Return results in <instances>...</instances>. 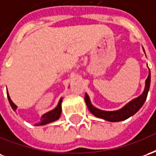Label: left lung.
I'll return each instance as SVG.
<instances>
[{"mask_svg": "<svg viewBox=\"0 0 156 156\" xmlns=\"http://www.w3.org/2000/svg\"><path fill=\"white\" fill-rule=\"evenodd\" d=\"M150 86H151V71L149 69V75H148L147 79L145 80V87L142 94L140 95L138 98L129 102L127 105H124L122 108L119 110H115V111H105V110L95 108L91 104V101L87 94H85L84 100L89 111L94 116L109 121V122H119V121L127 119L128 118L131 117L132 115H134L135 113H137L140 110V108L143 106L144 103L146 100Z\"/></svg>", "mask_w": 156, "mask_h": 156, "instance_id": "8db88e82", "label": "left lung"}]
</instances>
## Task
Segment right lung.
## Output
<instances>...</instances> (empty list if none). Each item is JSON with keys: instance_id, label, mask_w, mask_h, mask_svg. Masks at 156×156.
I'll return each mask as SVG.
<instances>
[{"instance_id": "add662e5", "label": "right lung", "mask_w": 156, "mask_h": 156, "mask_svg": "<svg viewBox=\"0 0 156 156\" xmlns=\"http://www.w3.org/2000/svg\"><path fill=\"white\" fill-rule=\"evenodd\" d=\"M7 93V98H8L9 103H10V105L12 106V109L16 111V108H17V106L12 101V99L10 98V96H9L8 92H6ZM62 98H60V100L58 102V106L54 108V109H52L51 111L48 112V113H46L44 115H42L41 117V121L39 122L38 124H36V126H38V125H44V124H49V123H51V122H53V121L58 120V119L60 118L61 116V113H62Z\"/></svg>"}]
</instances>
